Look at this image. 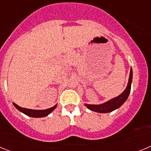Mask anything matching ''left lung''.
<instances>
[{"instance_id":"obj_1","label":"left lung","mask_w":151,"mask_h":151,"mask_svg":"<svg viewBox=\"0 0 151 151\" xmlns=\"http://www.w3.org/2000/svg\"><path fill=\"white\" fill-rule=\"evenodd\" d=\"M132 69L131 68L130 74H129V82H128L127 87L125 89L122 94L117 96L116 97H114L110 101L104 103L102 104L94 105V104H85V106L88 108L89 110L92 111L97 112V113H110V112L116 110L119 107H120L125 101L128 99L129 94L131 91V85H132Z\"/></svg>"}]
</instances>
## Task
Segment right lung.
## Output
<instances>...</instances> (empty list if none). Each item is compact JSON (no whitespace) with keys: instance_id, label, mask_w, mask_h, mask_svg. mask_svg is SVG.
I'll use <instances>...</instances> for the list:
<instances>
[{"instance_id":"right-lung-1","label":"right lung","mask_w":151,"mask_h":151,"mask_svg":"<svg viewBox=\"0 0 151 151\" xmlns=\"http://www.w3.org/2000/svg\"><path fill=\"white\" fill-rule=\"evenodd\" d=\"M13 104L17 110H19L20 112L23 113L24 114H26V115L31 117H35V118L47 116L49 115L53 110H55L56 107H57V104H56L55 106H54L53 107H50L49 108V109H47V110H31V109H26V108L21 107V106L16 104L15 103H13Z\"/></svg>"}]
</instances>
